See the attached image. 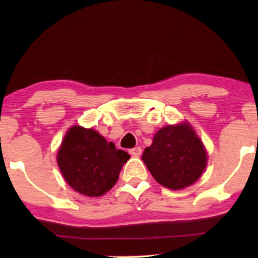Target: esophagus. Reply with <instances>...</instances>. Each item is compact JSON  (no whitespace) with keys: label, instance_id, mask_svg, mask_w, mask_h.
<instances>
[{"label":"esophagus","instance_id":"esophagus-1","mask_svg":"<svg viewBox=\"0 0 258 258\" xmlns=\"http://www.w3.org/2000/svg\"><path fill=\"white\" fill-rule=\"evenodd\" d=\"M129 154L132 155V156H140V155L142 154V149H141L140 147H135V148H133V149L129 150Z\"/></svg>","mask_w":258,"mask_h":258}]
</instances>
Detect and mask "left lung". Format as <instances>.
<instances>
[{"instance_id": "left-lung-1", "label": "left lung", "mask_w": 258, "mask_h": 258, "mask_svg": "<svg viewBox=\"0 0 258 258\" xmlns=\"http://www.w3.org/2000/svg\"><path fill=\"white\" fill-rule=\"evenodd\" d=\"M142 160L160 184L178 190L200 178L207 165V153L191 126L167 125L144 149Z\"/></svg>"}]
</instances>
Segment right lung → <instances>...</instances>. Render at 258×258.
I'll list each match as a JSON object with an SVG mask.
<instances>
[{"mask_svg":"<svg viewBox=\"0 0 258 258\" xmlns=\"http://www.w3.org/2000/svg\"><path fill=\"white\" fill-rule=\"evenodd\" d=\"M124 150L93 129L73 126L57 153V163L68 184L82 195L97 197L117 182L123 164L129 160Z\"/></svg>","mask_w":258,"mask_h":258,"instance_id":"right-lung-1","label":"right lung"}]
</instances>
